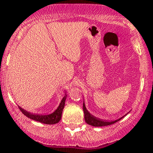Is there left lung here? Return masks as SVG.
Listing matches in <instances>:
<instances>
[{
  "mask_svg": "<svg viewBox=\"0 0 153 153\" xmlns=\"http://www.w3.org/2000/svg\"><path fill=\"white\" fill-rule=\"evenodd\" d=\"M83 109H84V119H85V121L86 124L89 125H91V126H108V125H111L115 124L117 121H120L121 118H124V116L121 117V118L118 120H115L114 121H103V120L98 119V118H95L93 115H92L91 114H89V112L86 110L85 105H84V103L83 104Z\"/></svg>",
  "mask_w": 153,
  "mask_h": 153,
  "instance_id": "left-lung-1",
  "label": "left lung"
}]
</instances>
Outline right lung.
<instances>
[{
    "instance_id": "add662e5",
    "label": "right lung",
    "mask_w": 153,
    "mask_h": 153,
    "mask_svg": "<svg viewBox=\"0 0 153 153\" xmlns=\"http://www.w3.org/2000/svg\"><path fill=\"white\" fill-rule=\"evenodd\" d=\"M66 98H67V95L64 96V98H63V99L61 100V104H60L59 106L58 107V109H57L53 113L50 114V115H34V114L29 113V112H27V111L23 109L22 108H21L20 106L19 109L24 115L28 117L30 119H32L34 120V121H39V122L43 123V124H55L59 122L60 120H61V116H62V112L63 109L64 108V105H65Z\"/></svg>"
}]
</instances>
